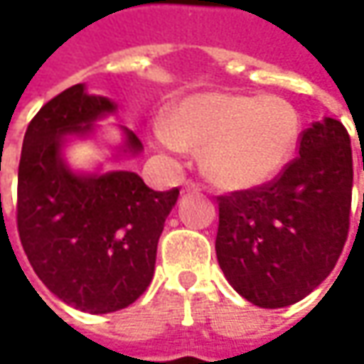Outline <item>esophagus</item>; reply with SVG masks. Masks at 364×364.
Segmentation results:
<instances>
[{"label":"esophagus","instance_id":"34e87169","mask_svg":"<svg viewBox=\"0 0 364 364\" xmlns=\"http://www.w3.org/2000/svg\"><path fill=\"white\" fill-rule=\"evenodd\" d=\"M196 190H200V186H198L196 182H192V180H188V182L184 184V192H196Z\"/></svg>","mask_w":364,"mask_h":364}]
</instances>
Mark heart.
<instances>
[{"label": "heart", "instance_id": "b5f03b06", "mask_svg": "<svg viewBox=\"0 0 364 364\" xmlns=\"http://www.w3.org/2000/svg\"><path fill=\"white\" fill-rule=\"evenodd\" d=\"M170 149H203V170L220 188H253L279 174L300 135V117L282 97L192 95L154 123Z\"/></svg>", "mask_w": 364, "mask_h": 364}]
</instances>
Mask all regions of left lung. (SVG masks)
<instances>
[{
    "label": "left lung",
    "instance_id": "left-lung-1",
    "mask_svg": "<svg viewBox=\"0 0 364 364\" xmlns=\"http://www.w3.org/2000/svg\"><path fill=\"white\" fill-rule=\"evenodd\" d=\"M350 198V137L324 117L301 132L298 158L272 182L218 196L215 247L227 282L259 308L304 300L343 253Z\"/></svg>",
    "mask_w": 364,
    "mask_h": 364
}]
</instances>
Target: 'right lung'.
I'll list each match as a JSON object with an SVG mask.
<instances>
[{"label":"right lung","instance_id":"obj_1","mask_svg":"<svg viewBox=\"0 0 364 364\" xmlns=\"http://www.w3.org/2000/svg\"><path fill=\"white\" fill-rule=\"evenodd\" d=\"M115 113L107 97L75 85L30 121L18 170V232L30 265L64 304L89 314L127 308L149 286L164 223L180 190L156 192L135 172L77 174L63 160L68 135H89ZM123 154H139L123 129Z\"/></svg>","mask_w":364,"mask_h":364}]
</instances>
